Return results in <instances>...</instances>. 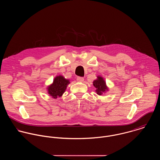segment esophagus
<instances>
[{"instance_id": "1", "label": "esophagus", "mask_w": 160, "mask_h": 160, "mask_svg": "<svg viewBox=\"0 0 160 160\" xmlns=\"http://www.w3.org/2000/svg\"><path fill=\"white\" fill-rule=\"evenodd\" d=\"M84 78H82V77H78L77 78V81H78V82H83L84 81Z\"/></svg>"}]
</instances>
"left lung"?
Segmentation results:
<instances>
[{
	"mask_svg": "<svg viewBox=\"0 0 160 160\" xmlns=\"http://www.w3.org/2000/svg\"><path fill=\"white\" fill-rule=\"evenodd\" d=\"M93 86L96 88L95 92L99 95H102L103 93L108 90L106 85V82L103 78L100 76H97V79L93 81Z\"/></svg>",
	"mask_w": 160,
	"mask_h": 160,
	"instance_id": "left-lung-1",
	"label": "left lung"
}]
</instances>
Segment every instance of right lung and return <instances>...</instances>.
Listing matches in <instances>:
<instances>
[{"label": "right lung", "mask_w": 160, "mask_h": 160, "mask_svg": "<svg viewBox=\"0 0 160 160\" xmlns=\"http://www.w3.org/2000/svg\"><path fill=\"white\" fill-rule=\"evenodd\" d=\"M69 84L68 79H65L63 76H57L54 78L53 83L48 86V93L53 98L61 97L66 91Z\"/></svg>", "instance_id": "right-lung-1"}]
</instances>
